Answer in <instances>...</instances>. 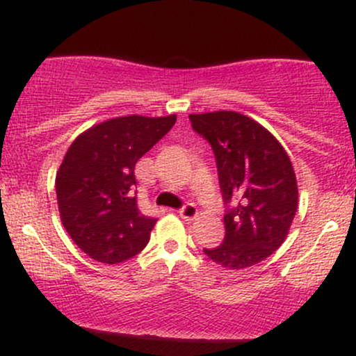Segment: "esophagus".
I'll return each mask as SVG.
<instances>
[{"label":"esophagus","mask_w":356,"mask_h":356,"mask_svg":"<svg viewBox=\"0 0 356 356\" xmlns=\"http://www.w3.org/2000/svg\"><path fill=\"white\" fill-rule=\"evenodd\" d=\"M179 214H181V218H182V219L192 220V219L197 218L199 212H197V207H195L194 204L187 202V204H184V206L181 207V209H179Z\"/></svg>","instance_id":"34e87169"}]
</instances>
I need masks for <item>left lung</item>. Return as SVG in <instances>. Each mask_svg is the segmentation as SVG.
<instances>
[{"mask_svg":"<svg viewBox=\"0 0 356 356\" xmlns=\"http://www.w3.org/2000/svg\"><path fill=\"white\" fill-rule=\"evenodd\" d=\"M212 147L226 214V236L204 249L222 268L254 266L284 243L298 209V186L283 145L243 113L220 110L189 115Z\"/></svg>","mask_w":356,"mask_h":356,"instance_id":"8db88e82","label":"left lung"}]
</instances>
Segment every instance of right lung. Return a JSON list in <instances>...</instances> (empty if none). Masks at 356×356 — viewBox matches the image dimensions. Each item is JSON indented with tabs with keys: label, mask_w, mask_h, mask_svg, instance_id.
Instances as JSON below:
<instances>
[{
	"label": "right lung",
	"mask_w": 356,
	"mask_h": 356,
	"mask_svg": "<svg viewBox=\"0 0 356 356\" xmlns=\"http://www.w3.org/2000/svg\"><path fill=\"white\" fill-rule=\"evenodd\" d=\"M177 117L110 118L73 140L56 172L61 222L92 259L118 264L147 246L157 219L138 211L134 169Z\"/></svg>",
	"instance_id": "add662e5"
}]
</instances>
